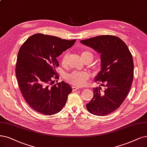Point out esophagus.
<instances>
[{
	"label": "esophagus",
	"instance_id": "obj_1",
	"mask_svg": "<svg viewBox=\"0 0 147 147\" xmlns=\"http://www.w3.org/2000/svg\"><path fill=\"white\" fill-rule=\"evenodd\" d=\"M78 89H79L78 87H76V86H73L72 87V90H73V91H76L77 90H78Z\"/></svg>",
	"mask_w": 147,
	"mask_h": 147
}]
</instances>
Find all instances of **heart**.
I'll use <instances>...</instances> for the list:
<instances>
[{
  "instance_id": "heart-1",
  "label": "heart",
  "mask_w": 147,
  "mask_h": 147,
  "mask_svg": "<svg viewBox=\"0 0 147 147\" xmlns=\"http://www.w3.org/2000/svg\"><path fill=\"white\" fill-rule=\"evenodd\" d=\"M81 57L84 60V61H86L89 58L93 60V54L88 51H83L81 53ZM68 58L69 53L68 52L65 53L61 59V64L63 67H66L67 66ZM89 77V74L86 72L73 71L65 75V79L69 84L80 87V86H82L86 84Z\"/></svg>"
}]
</instances>
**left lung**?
I'll return each mask as SVG.
<instances>
[{
  "label": "left lung",
  "instance_id": "8db88e82",
  "mask_svg": "<svg viewBox=\"0 0 147 147\" xmlns=\"http://www.w3.org/2000/svg\"><path fill=\"white\" fill-rule=\"evenodd\" d=\"M100 54L101 69L95 82L105 86L94 88V96L86 105L87 110L96 116L115 111L125 99L133 79L134 63L131 52L120 38L102 35L80 40Z\"/></svg>",
  "mask_w": 147,
  "mask_h": 147
}]
</instances>
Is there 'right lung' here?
<instances>
[{
    "label": "right lung",
    "instance_id": "right-lung-1",
    "mask_svg": "<svg viewBox=\"0 0 147 147\" xmlns=\"http://www.w3.org/2000/svg\"><path fill=\"white\" fill-rule=\"evenodd\" d=\"M76 39L35 34L26 39L19 49L16 65L19 87L25 100L36 111L51 115L61 111L71 93L64 82L54 84L59 76L57 57L71 47Z\"/></svg>",
    "mask_w": 147,
    "mask_h": 147
}]
</instances>
